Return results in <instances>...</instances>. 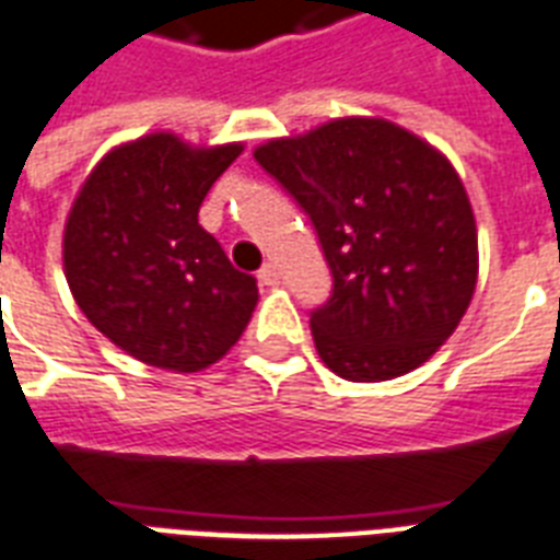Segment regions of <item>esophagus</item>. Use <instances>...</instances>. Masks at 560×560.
<instances>
[{"label": "esophagus", "mask_w": 560, "mask_h": 560, "mask_svg": "<svg viewBox=\"0 0 560 560\" xmlns=\"http://www.w3.org/2000/svg\"><path fill=\"white\" fill-rule=\"evenodd\" d=\"M257 280H259V283H262V285H268V289H271V285L280 283V275H277V268L271 266V262H268V266H262V268H259V271H257Z\"/></svg>", "instance_id": "esophagus-1"}]
</instances>
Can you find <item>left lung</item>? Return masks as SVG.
Returning <instances> with one entry per match:
<instances>
[{
	"label": "left lung",
	"instance_id": "obj_1",
	"mask_svg": "<svg viewBox=\"0 0 560 560\" xmlns=\"http://www.w3.org/2000/svg\"><path fill=\"white\" fill-rule=\"evenodd\" d=\"M254 158L310 215L332 275L310 327L324 365L383 383L423 365L470 306L479 245L456 168L385 119L348 116Z\"/></svg>",
	"mask_w": 560,
	"mask_h": 560
}]
</instances>
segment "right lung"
Masks as SVG:
<instances>
[{
	"instance_id": "right-lung-1",
	"label": "right lung",
	"mask_w": 560,
	"mask_h": 560,
	"mask_svg": "<svg viewBox=\"0 0 560 560\" xmlns=\"http://www.w3.org/2000/svg\"><path fill=\"white\" fill-rule=\"evenodd\" d=\"M240 142L192 149L175 133L125 142L90 172L67 231L63 271L90 324L145 365L195 374L240 341L257 280L198 224Z\"/></svg>"
}]
</instances>
